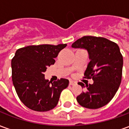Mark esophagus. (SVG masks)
<instances>
[{"mask_svg":"<svg viewBox=\"0 0 129 129\" xmlns=\"http://www.w3.org/2000/svg\"><path fill=\"white\" fill-rule=\"evenodd\" d=\"M75 84H76L75 81H73V80H70V85H71V86H73V85H75Z\"/></svg>","mask_w":129,"mask_h":129,"instance_id":"34e87169","label":"esophagus"}]
</instances>
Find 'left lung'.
<instances>
[{"instance_id":"8db88e82","label":"left lung","mask_w":129,"mask_h":129,"mask_svg":"<svg viewBox=\"0 0 129 129\" xmlns=\"http://www.w3.org/2000/svg\"><path fill=\"white\" fill-rule=\"evenodd\" d=\"M73 48L88 51L90 62L84 75L94 83L86 85L77 101L84 108L97 109L106 105L115 95L121 84L123 57L115 43L103 37L86 36L72 44ZM82 88L84 84L79 82Z\"/></svg>"}]
</instances>
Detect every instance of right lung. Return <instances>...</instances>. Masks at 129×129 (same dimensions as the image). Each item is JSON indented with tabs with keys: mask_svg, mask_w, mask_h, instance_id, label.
<instances>
[{
	"mask_svg": "<svg viewBox=\"0 0 129 129\" xmlns=\"http://www.w3.org/2000/svg\"><path fill=\"white\" fill-rule=\"evenodd\" d=\"M66 44L29 45L16 50L12 60V81L16 93L24 105L39 112L53 109L61 92L68 86L66 79L51 82L45 79L48 66Z\"/></svg>",
	"mask_w": 129,
	"mask_h": 129,
	"instance_id": "right-lung-1",
	"label": "right lung"
}]
</instances>
